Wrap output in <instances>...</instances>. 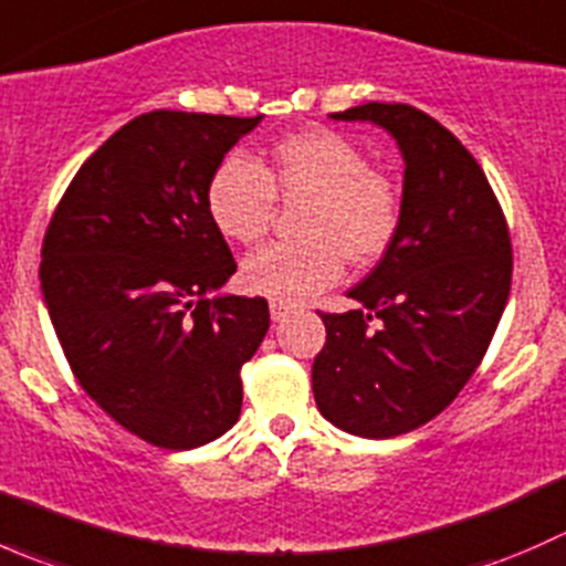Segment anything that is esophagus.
Segmentation results:
<instances>
[{"instance_id":"esophagus-1","label":"esophagus","mask_w":566,"mask_h":566,"mask_svg":"<svg viewBox=\"0 0 566 566\" xmlns=\"http://www.w3.org/2000/svg\"><path fill=\"white\" fill-rule=\"evenodd\" d=\"M290 312H293V306H290L287 301H271V319H273V323H282V319L287 317Z\"/></svg>"}]
</instances>
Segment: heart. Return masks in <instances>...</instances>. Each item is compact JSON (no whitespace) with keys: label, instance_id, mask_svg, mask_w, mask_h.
I'll use <instances>...</instances> for the list:
<instances>
[{"label":"heart","instance_id":"b5f03b06","mask_svg":"<svg viewBox=\"0 0 566 566\" xmlns=\"http://www.w3.org/2000/svg\"><path fill=\"white\" fill-rule=\"evenodd\" d=\"M273 167L232 153L208 182V213L230 241L260 243L276 216L279 197L301 205L298 241L271 243L247 256L241 282L273 301H301L331 287L342 265H369L389 251L402 221V193L389 175L336 130L284 136L271 153Z\"/></svg>","mask_w":566,"mask_h":566}]
</instances>
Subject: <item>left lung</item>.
<instances>
[{
    "label": "left lung",
    "instance_id": "obj_1",
    "mask_svg": "<svg viewBox=\"0 0 566 566\" xmlns=\"http://www.w3.org/2000/svg\"><path fill=\"white\" fill-rule=\"evenodd\" d=\"M405 158L402 221L384 260L350 290L358 310L319 312L312 367L319 413L361 438H394L436 419L471 380L504 315L512 243L504 210L452 130L408 104H364Z\"/></svg>",
    "mask_w": 566,
    "mask_h": 566
}]
</instances>
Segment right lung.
<instances>
[{
    "label": "right lung",
    "instance_id": "obj_1",
    "mask_svg": "<svg viewBox=\"0 0 566 566\" xmlns=\"http://www.w3.org/2000/svg\"><path fill=\"white\" fill-rule=\"evenodd\" d=\"M256 117L139 114L82 164L40 251V287L82 389L128 432L197 449L241 416L265 298L208 293L235 273L208 182Z\"/></svg>",
    "mask_w": 566,
    "mask_h": 566
}]
</instances>
